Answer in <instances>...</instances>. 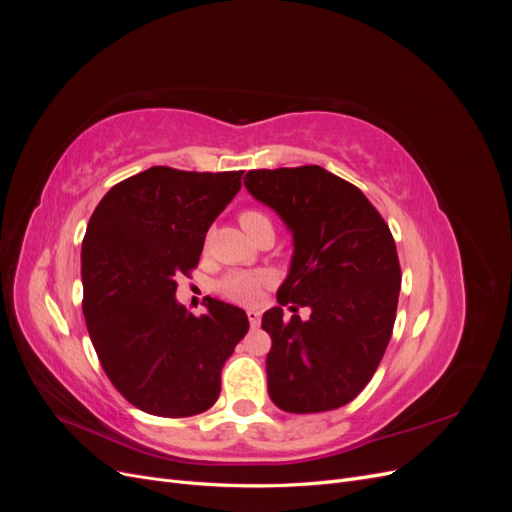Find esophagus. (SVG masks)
<instances>
[{
	"label": "esophagus",
	"instance_id": "34e87169",
	"mask_svg": "<svg viewBox=\"0 0 512 512\" xmlns=\"http://www.w3.org/2000/svg\"><path fill=\"white\" fill-rule=\"evenodd\" d=\"M247 320H250L252 329H256L260 324V312H256V309H250V312H247Z\"/></svg>",
	"mask_w": 512,
	"mask_h": 512
}]
</instances>
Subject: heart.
Returning <instances> with one entry per match:
<instances>
[{
    "mask_svg": "<svg viewBox=\"0 0 512 512\" xmlns=\"http://www.w3.org/2000/svg\"><path fill=\"white\" fill-rule=\"evenodd\" d=\"M239 222L247 235H252V232L260 228H271V218L260 209L241 211ZM269 280L271 277L267 273H232L218 284V290L230 301L254 303L260 297V290L269 284Z\"/></svg>",
    "mask_w": 512,
    "mask_h": 512,
    "instance_id": "obj_1",
    "label": "heart"
}]
</instances>
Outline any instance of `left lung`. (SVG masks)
I'll list each match as a JSON object with an SVG mask.
<instances>
[{"instance_id": "left-lung-1", "label": "left lung", "mask_w": 512, "mask_h": 512, "mask_svg": "<svg viewBox=\"0 0 512 512\" xmlns=\"http://www.w3.org/2000/svg\"><path fill=\"white\" fill-rule=\"evenodd\" d=\"M245 188L292 232L290 271L262 316L271 335L269 397L292 414L342 408L382 361L401 288L389 226L356 185L322 166L250 170Z\"/></svg>"}]
</instances>
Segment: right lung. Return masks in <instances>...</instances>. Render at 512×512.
<instances>
[{
  "mask_svg": "<svg viewBox=\"0 0 512 512\" xmlns=\"http://www.w3.org/2000/svg\"><path fill=\"white\" fill-rule=\"evenodd\" d=\"M241 175L151 166L113 185L87 224L81 275L91 344L115 389L147 414L209 410L226 359L250 329L241 307L207 297V314L196 318L175 299Z\"/></svg>",
  "mask_w": 512,
  "mask_h": 512,
  "instance_id": "right-lung-1",
  "label": "right lung"
}]
</instances>
